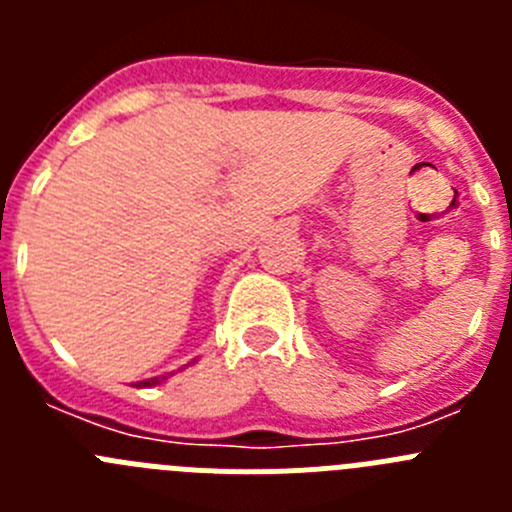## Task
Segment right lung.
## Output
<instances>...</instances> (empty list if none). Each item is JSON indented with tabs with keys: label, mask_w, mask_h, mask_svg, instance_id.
I'll list each match as a JSON object with an SVG mask.
<instances>
[{
	"label": "right lung",
	"mask_w": 512,
	"mask_h": 512,
	"mask_svg": "<svg viewBox=\"0 0 512 512\" xmlns=\"http://www.w3.org/2000/svg\"><path fill=\"white\" fill-rule=\"evenodd\" d=\"M194 361H197V359H194ZM194 361H189V364H187V366H192V364H194ZM187 366H182V369H187ZM182 369H179V372H182ZM171 374H174V372H171ZM171 374H161V377H151V379H143V382H135V384H133V387H156V384L166 382V379H169V377H171Z\"/></svg>",
	"instance_id": "add662e5"
}]
</instances>
